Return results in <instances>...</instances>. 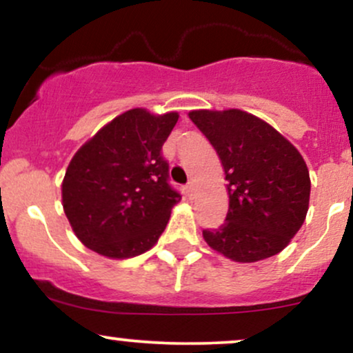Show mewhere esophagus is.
Wrapping results in <instances>:
<instances>
[{
	"label": "esophagus",
	"mask_w": 353,
	"mask_h": 353,
	"mask_svg": "<svg viewBox=\"0 0 353 353\" xmlns=\"http://www.w3.org/2000/svg\"><path fill=\"white\" fill-rule=\"evenodd\" d=\"M185 192H186V194H188V196H190V198H192V196H193V193H194V186H193V183H192V181H190V183L185 186Z\"/></svg>",
	"instance_id": "1"
}]
</instances>
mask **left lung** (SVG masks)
<instances>
[{
    "instance_id": "obj_1",
    "label": "left lung",
    "mask_w": 353,
    "mask_h": 353,
    "mask_svg": "<svg viewBox=\"0 0 353 353\" xmlns=\"http://www.w3.org/2000/svg\"><path fill=\"white\" fill-rule=\"evenodd\" d=\"M188 115L216 150L230 194L225 223L203 230L205 241L236 263H254L283 251L309 210L310 178L301 153L248 112L193 110Z\"/></svg>"
}]
</instances>
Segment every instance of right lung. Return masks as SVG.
<instances>
[{"label": "right lung", "instance_id": "1", "mask_svg": "<svg viewBox=\"0 0 353 353\" xmlns=\"http://www.w3.org/2000/svg\"><path fill=\"white\" fill-rule=\"evenodd\" d=\"M176 120V112L127 110L72 157L62 181V206L89 250L123 259L159 241L181 198L168 183V161L161 155Z\"/></svg>", "mask_w": 353, "mask_h": 353}]
</instances>
